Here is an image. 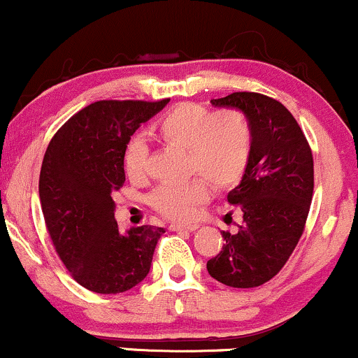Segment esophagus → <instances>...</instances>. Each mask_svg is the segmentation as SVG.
<instances>
[{
	"label": "esophagus",
	"mask_w": 358,
	"mask_h": 358,
	"mask_svg": "<svg viewBox=\"0 0 358 358\" xmlns=\"http://www.w3.org/2000/svg\"><path fill=\"white\" fill-rule=\"evenodd\" d=\"M200 225L199 224H171L170 225V231H196Z\"/></svg>",
	"instance_id": "34e87169"
}]
</instances>
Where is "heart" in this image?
I'll use <instances>...</instances> for the list:
<instances>
[{
    "label": "heart",
    "mask_w": 358,
    "mask_h": 358,
    "mask_svg": "<svg viewBox=\"0 0 358 358\" xmlns=\"http://www.w3.org/2000/svg\"><path fill=\"white\" fill-rule=\"evenodd\" d=\"M156 136L185 148V171L196 175L178 183H162L150 195V205L166 219L187 220L208 199L210 185L229 190L244 178L252 156V127L239 109H210L178 104L155 124ZM124 170L133 182L148 173V146L133 138L124 151Z\"/></svg>",
    "instance_id": "1"
}]
</instances>
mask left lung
I'll return each mask as SVG.
<instances>
[{
    "label": "left lung",
    "mask_w": 358,
    "mask_h": 358,
    "mask_svg": "<svg viewBox=\"0 0 358 358\" xmlns=\"http://www.w3.org/2000/svg\"><path fill=\"white\" fill-rule=\"evenodd\" d=\"M236 108L252 127V156L239 187L227 195L242 212L237 232L222 231L224 245L207 271L231 287H256L273 279L305 231L313 199V155L305 133L281 102L257 92L212 99Z\"/></svg>",
    "instance_id": "8db88e82"
}]
</instances>
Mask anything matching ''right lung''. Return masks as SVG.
Returning a JSON list of instances; mask_svg holds the SVG:
<instances>
[{"instance_id":"obj_1","label":"right lung","mask_w":358,"mask_h":358,"mask_svg":"<svg viewBox=\"0 0 358 358\" xmlns=\"http://www.w3.org/2000/svg\"><path fill=\"white\" fill-rule=\"evenodd\" d=\"M170 99L99 101L53 134L40 170V203L55 252L85 289L117 294L148 276L165 229L119 232L113 193L124 183V151L139 124Z\"/></svg>"}]
</instances>
